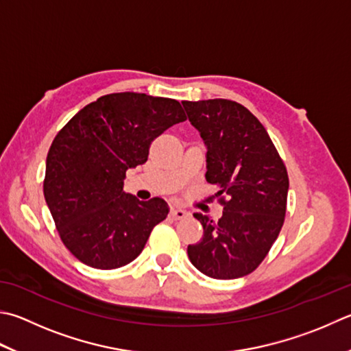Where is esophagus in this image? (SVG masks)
Returning a JSON list of instances; mask_svg holds the SVG:
<instances>
[{
	"instance_id": "esophagus-1",
	"label": "esophagus",
	"mask_w": 351,
	"mask_h": 351,
	"mask_svg": "<svg viewBox=\"0 0 351 351\" xmlns=\"http://www.w3.org/2000/svg\"><path fill=\"white\" fill-rule=\"evenodd\" d=\"M169 215H171V218H174V220H183V218H186L189 214L186 213V210H183L180 208H173L171 209Z\"/></svg>"
}]
</instances>
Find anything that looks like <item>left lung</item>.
Here are the masks:
<instances>
[{"mask_svg": "<svg viewBox=\"0 0 351 351\" xmlns=\"http://www.w3.org/2000/svg\"><path fill=\"white\" fill-rule=\"evenodd\" d=\"M208 147L206 182L218 186V221L194 214L203 240L188 256L202 274L235 280L252 274L280 235L287 208L286 165L261 122L229 99L183 101Z\"/></svg>", "mask_w": 351, "mask_h": 351, "instance_id": "1", "label": "left lung"}]
</instances>
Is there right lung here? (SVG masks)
Wrapping results in <instances>:
<instances>
[{
	"instance_id": "1",
	"label": "right lung",
	"mask_w": 351,
	"mask_h": 351,
	"mask_svg": "<svg viewBox=\"0 0 351 351\" xmlns=\"http://www.w3.org/2000/svg\"><path fill=\"white\" fill-rule=\"evenodd\" d=\"M183 121L176 99L127 91L85 105L56 134L44 197L59 238L79 261L111 270L141 255L168 204L125 193L127 169L147 162L154 138Z\"/></svg>"
}]
</instances>
